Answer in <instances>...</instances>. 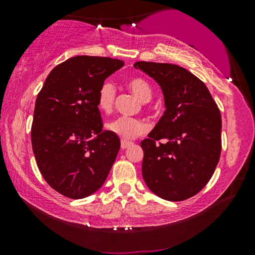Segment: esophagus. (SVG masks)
Instances as JSON below:
<instances>
[{
    "instance_id": "obj_1",
    "label": "esophagus",
    "mask_w": 255,
    "mask_h": 255,
    "mask_svg": "<svg viewBox=\"0 0 255 255\" xmlns=\"http://www.w3.org/2000/svg\"><path fill=\"white\" fill-rule=\"evenodd\" d=\"M131 145H132V142L127 141V140H122V142H121V147H122V149L128 148V146H131Z\"/></svg>"
}]
</instances>
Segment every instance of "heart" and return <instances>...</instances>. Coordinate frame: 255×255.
Here are the masks:
<instances>
[{
  "label": "heart",
  "instance_id": "b5f03b06",
  "mask_svg": "<svg viewBox=\"0 0 255 255\" xmlns=\"http://www.w3.org/2000/svg\"><path fill=\"white\" fill-rule=\"evenodd\" d=\"M128 88L141 102H148L152 99V89L147 82L141 78H130L127 81ZM116 97V89L110 81L103 82L97 92V107L103 113L109 114L113 110ZM107 130L118 135L123 140H132L138 135L144 134L148 130V125L137 118L117 117L107 124Z\"/></svg>",
  "mask_w": 255,
  "mask_h": 255
}]
</instances>
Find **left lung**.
<instances>
[{"label": "left lung", "mask_w": 255, "mask_h": 255, "mask_svg": "<svg viewBox=\"0 0 255 255\" xmlns=\"http://www.w3.org/2000/svg\"><path fill=\"white\" fill-rule=\"evenodd\" d=\"M162 90L165 113L148 138L141 172L156 196L183 201L203 189L211 179L222 151V117L207 86L186 68L172 64L138 61ZM159 140L165 143L156 144Z\"/></svg>", "instance_id": "obj_1"}]
</instances>
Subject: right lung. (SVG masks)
<instances>
[{
    "instance_id": "1",
    "label": "right lung",
    "mask_w": 255,
    "mask_h": 255,
    "mask_svg": "<svg viewBox=\"0 0 255 255\" xmlns=\"http://www.w3.org/2000/svg\"><path fill=\"white\" fill-rule=\"evenodd\" d=\"M124 66L118 59L78 55L55 66L34 107L31 141L45 181L66 197L80 200L99 190L121 147L103 130L97 92Z\"/></svg>"
}]
</instances>
